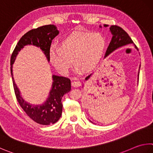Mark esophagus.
Wrapping results in <instances>:
<instances>
[{"mask_svg":"<svg viewBox=\"0 0 153 153\" xmlns=\"http://www.w3.org/2000/svg\"><path fill=\"white\" fill-rule=\"evenodd\" d=\"M71 85H72V86H74V87L77 88V87H79V86L81 85V82H80L79 81H77H77H74L71 82Z\"/></svg>","mask_w":153,"mask_h":153,"instance_id":"obj_1","label":"esophagus"}]
</instances>
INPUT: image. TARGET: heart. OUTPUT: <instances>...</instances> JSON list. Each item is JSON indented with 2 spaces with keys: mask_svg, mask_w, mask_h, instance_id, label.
<instances>
[{
  "mask_svg": "<svg viewBox=\"0 0 153 153\" xmlns=\"http://www.w3.org/2000/svg\"><path fill=\"white\" fill-rule=\"evenodd\" d=\"M105 47V40L100 33L74 32L63 39L60 48L52 46L50 48L49 59L61 74H67L73 62L80 69L88 71L98 64Z\"/></svg>",
  "mask_w": 153,
  "mask_h": 153,
  "instance_id": "1",
  "label": "heart"
}]
</instances>
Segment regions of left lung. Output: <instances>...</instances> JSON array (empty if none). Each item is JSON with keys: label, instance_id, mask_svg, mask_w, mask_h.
Listing matches in <instances>:
<instances>
[{"label": "left lung", "instance_id": "8db88e82", "mask_svg": "<svg viewBox=\"0 0 153 153\" xmlns=\"http://www.w3.org/2000/svg\"><path fill=\"white\" fill-rule=\"evenodd\" d=\"M107 26V25H104V27ZM110 30L112 34V38L110 43V45L106 50V53H105V55L104 56L105 57H106L108 55L113 52L116 49L124 45H128V44L133 43V41L131 39V38L130 37L128 34L123 29H122L121 27L116 25H112L110 27ZM135 48L137 49V46H135ZM91 75V74L89 75L88 76L86 77L85 80L90 78ZM138 76H139V72H138Z\"/></svg>", "mask_w": 153, "mask_h": 153}]
</instances>
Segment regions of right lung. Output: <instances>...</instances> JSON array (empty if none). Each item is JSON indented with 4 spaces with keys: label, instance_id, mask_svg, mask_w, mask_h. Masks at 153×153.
<instances>
[{
    "label": "right lung",
    "instance_id": "right-lung-1",
    "mask_svg": "<svg viewBox=\"0 0 153 153\" xmlns=\"http://www.w3.org/2000/svg\"><path fill=\"white\" fill-rule=\"evenodd\" d=\"M59 34L56 27L48 25L33 29L26 33L19 41L10 57V73L16 98L21 107L33 121L41 125L53 124L59 120L62 114V99L65 94L71 90V81L68 77L53 76V85L49 96L42 105H34L27 103L21 96L13 77V63L18 52L27 45L40 48L49 61V49L52 40Z\"/></svg>",
    "mask_w": 153,
    "mask_h": 153
}]
</instances>
